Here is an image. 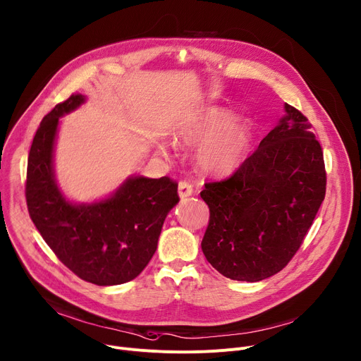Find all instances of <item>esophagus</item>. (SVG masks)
Returning a JSON list of instances; mask_svg holds the SVG:
<instances>
[{
  "mask_svg": "<svg viewBox=\"0 0 361 361\" xmlns=\"http://www.w3.org/2000/svg\"><path fill=\"white\" fill-rule=\"evenodd\" d=\"M191 195H193V185H191L187 181H181L178 184V196H180V199H185V197H188Z\"/></svg>",
  "mask_w": 361,
  "mask_h": 361,
  "instance_id": "obj_1",
  "label": "esophagus"
}]
</instances>
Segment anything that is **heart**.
<instances>
[{
    "label": "heart",
    "mask_w": 361,
    "mask_h": 361,
    "mask_svg": "<svg viewBox=\"0 0 361 361\" xmlns=\"http://www.w3.org/2000/svg\"><path fill=\"white\" fill-rule=\"evenodd\" d=\"M174 139L197 147L196 159L207 174L228 176L244 162L252 139L250 120L236 117L221 106H212L191 114L174 129ZM158 148L164 151L162 143Z\"/></svg>",
    "instance_id": "obj_1"
}]
</instances>
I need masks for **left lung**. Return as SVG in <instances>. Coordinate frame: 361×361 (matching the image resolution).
<instances>
[{"label":"left lung","mask_w":361,"mask_h":361,"mask_svg":"<svg viewBox=\"0 0 361 361\" xmlns=\"http://www.w3.org/2000/svg\"><path fill=\"white\" fill-rule=\"evenodd\" d=\"M307 118L284 104V114L232 177L207 183L210 209L202 241L222 276L261 281L279 273L299 250L325 197L319 142Z\"/></svg>","instance_id":"8db88e82"}]
</instances>
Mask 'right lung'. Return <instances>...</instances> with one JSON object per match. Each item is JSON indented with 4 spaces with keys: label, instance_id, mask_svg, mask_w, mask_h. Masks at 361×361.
<instances>
[{
    "label": "right lung",
    "instance_id": "right-lung-1",
    "mask_svg": "<svg viewBox=\"0 0 361 361\" xmlns=\"http://www.w3.org/2000/svg\"><path fill=\"white\" fill-rule=\"evenodd\" d=\"M85 102L82 94L71 95L43 117L29 154L27 207L46 244L71 271L97 286L123 284L155 254L166 214L178 203V185L168 177L133 174L106 197L71 200L56 180L55 147L59 118Z\"/></svg>",
    "mask_w": 361,
    "mask_h": 361
}]
</instances>
